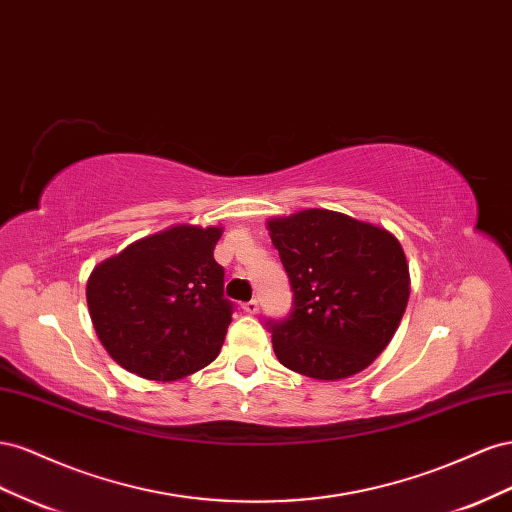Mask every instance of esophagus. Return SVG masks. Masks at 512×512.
<instances>
[{
	"instance_id": "34e87169",
	"label": "esophagus",
	"mask_w": 512,
	"mask_h": 512,
	"mask_svg": "<svg viewBox=\"0 0 512 512\" xmlns=\"http://www.w3.org/2000/svg\"><path fill=\"white\" fill-rule=\"evenodd\" d=\"M242 311H244L246 315H255V313L259 311V302H257V300H248V302H244V304H242Z\"/></svg>"
}]
</instances>
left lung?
Wrapping results in <instances>:
<instances>
[{
    "label": "left lung",
    "mask_w": 512,
    "mask_h": 512,
    "mask_svg": "<svg viewBox=\"0 0 512 512\" xmlns=\"http://www.w3.org/2000/svg\"><path fill=\"white\" fill-rule=\"evenodd\" d=\"M268 231L294 304L268 319L274 354L313 379H345L384 352L410 298V268L384 227L311 208L274 216Z\"/></svg>",
    "instance_id": "1"
}]
</instances>
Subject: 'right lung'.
I'll use <instances>...</instances> for the list:
<instances>
[{"mask_svg": "<svg viewBox=\"0 0 512 512\" xmlns=\"http://www.w3.org/2000/svg\"><path fill=\"white\" fill-rule=\"evenodd\" d=\"M223 227L175 225L98 264L87 309L100 343L130 373L175 382L218 356L231 324L225 270L214 246Z\"/></svg>", "mask_w": 512, "mask_h": 512, "instance_id": "obj_1", "label": "right lung"}]
</instances>
